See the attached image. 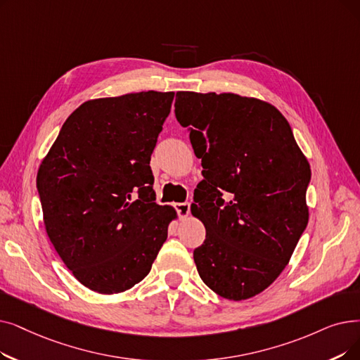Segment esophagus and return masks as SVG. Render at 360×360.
I'll use <instances>...</instances> for the list:
<instances>
[{
  "instance_id": "obj_1",
  "label": "esophagus",
  "mask_w": 360,
  "mask_h": 360,
  "mask_svg": "<svg viewBox=\"0 0 360 360\" xmlns=\"http://www.w3.org/2000/svg\"><path fill=\"white\" fill-rule=\"evenodd\" d=\"M175 209H176L179 217L185 219V217H188V214H190L191 205H190V202H178V205H175Z\"/></svg>"
}]
</instances>
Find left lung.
I'll return each instance as SVG.
<instances>
[{"label":"left lung","instance_id":"1","mask_svg":"<svg viewBox=\"0 0 360 360\" xmlns=\"http://www.w3.org/2000/svg\"><path fill=\"white\" fill-rule=\"evenodd\" d=\"M175 115L190 128L202 179L191 213L206 228L194 250L200 278L228 300L266 290L309 222L310 165L275 105L232 92L179 91ZM230 193V201L220 198Z\"/></svg>","mask_w":360,"mask_h":360}]
</instances>
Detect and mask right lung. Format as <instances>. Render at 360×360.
I'll use <instances>...</instances> for the list:
<instances>
[{"mask_svg": "<svg viewBox=\"0 0 360 360\" xmlns=\"http://www.w3.org/2000/svg\"><path fill=\"white\" fill-rule=\"evenodd\" d=\"M174 96L143 91L85 101L39 165L46 236L92 291L123 292L143 281L178 217L154 202L150 167Z\"/></svg>", "mask_w": 360, "mask_h": 360, "instance_id": "right-lung-1", "label": "right lung"}]
</instances>
